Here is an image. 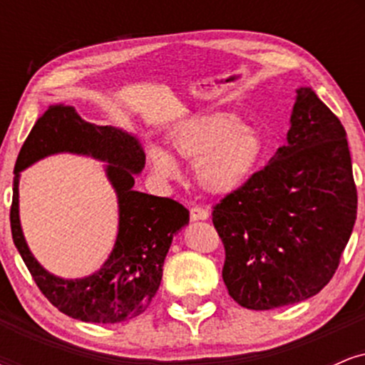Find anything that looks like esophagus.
<instances>
[{
	"label": "esophagus",
	"mask_w": 365,
	"mask_h": 365,
	"mask_svg": "<svg viewBox=\"0 0 365 365\" xmlns=\"http://www.w3.org/2000/svg\"><path fill=\"white\" fill-rule=\"evenodd\" d=\"M209 217V211L202 207H192L190 209V220L192 221H206Z\"/></svg>",
	"instance_id": "obj_1"
}]
</instances>
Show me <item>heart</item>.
I'll list each match as a JSON object with an SVG mask.
<instances>
[{"mask_svg": "<svg viewBox=\"0 0 365 365\" xmlns=\"http://www.w3.org/2000/svg\"><path fill=\"white\" fill-rule=\"evenodd\" d=\"M180 158L195 166L199 187L209 195L225 197L240 190L261 165L266 144L261 133L233 113H206L171 132ZM150 168L159 178H180L178 163L168 150L150 145Z\"/></svg>", "mask_w": 365, "mask_h": 365, "instance_id": "b5f03b06", "label": "heart"}]
</instances>
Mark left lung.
Returning <instances> with one entry per match:
<instances>
[{
  "mask_svg": "<svg viewBox=\"0 0 365 365\" xmlns=\"http://www.w3.org/2000/svg\"><path fill=\"white\" fill-rule=\"evenodd\" d=\"M355 217L345 128L312 87H299L287 144L212 211L230 297L252 311L311 299L333 278Z\"/></svg>",
  "mask_w": 365,
  "mask_h": 365,
  "instance_id": "obj_1",
  "label": "left lung"
}]
</instances>
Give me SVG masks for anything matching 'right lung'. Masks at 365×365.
Masks as SVG:
<instances>
[{
  "mask_svg": "<svg viewBox=\"0 0 365 365\" xmlns=\"http://www.w3.org/2000/svg\"><path fill=\"white\" fill-rule=\"evenodd\" d=\"M77 153L106 162L105 173L119 200V233L112 254L83 279H60L40 266L19 225V173L53 153ZM145 154L137 137L111 125L82 120L70 106H49L20 149L15 165L10 225L25 266L58 311L83 322L115 324L139 316L156 295L173 237L188 225V211L168 197L133 188Z\"/></svg>",
  "mask_w": 365,
  "mask_h": 365,
  "instance_id": "obj_1",
  "label": "right lung"
}]
</instances>
